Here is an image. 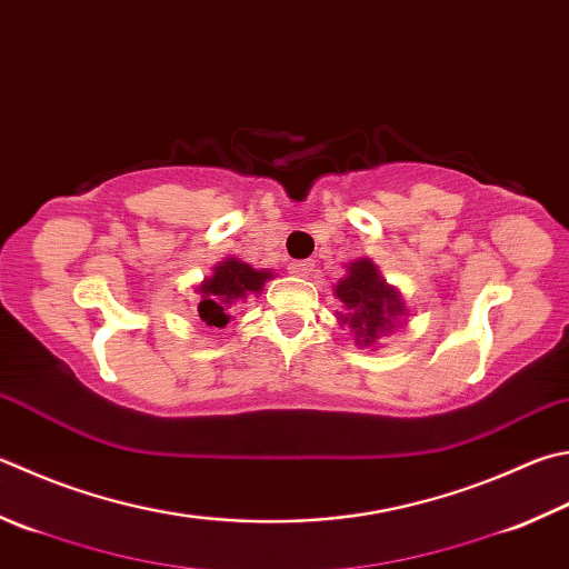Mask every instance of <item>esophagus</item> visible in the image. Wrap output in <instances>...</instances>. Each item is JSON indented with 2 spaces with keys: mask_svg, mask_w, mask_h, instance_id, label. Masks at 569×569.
Returning a JSON list of instances; mask_svg holds the SVG:
<instances>
[{
  "mask_svg": "<svg viewBox=\"0 0 569 569\" xmlns=\"http://www.w3.org/2000/svg\"><path fill=\"white\" fill-rule=\"evenodd\" d=\"M287 270L292 272V274H297V277H307L309 272L315 270V262L312 260H297V262H289Z\"/></svg>",
  "mask_w": 569,
  "mask_h": 569,
  "instance_id": "34e87169",
  "label": "esophagus"
}]
</instances>
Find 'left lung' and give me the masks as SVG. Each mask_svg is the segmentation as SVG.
<instances>
[{"label":"left lung","mask_w":569,"mask_h":569,"mask_svg":"<svg viewBox=\"0 0 569 569\" xmlns=\"http://www.w3.org/2000/svg\"><path fill=\"white\" fill-rule=\"evenodd\" d=\"M337 297L347 305L341 321L349 325L361 347L373 345L381 331L393 327V317L406 312L396 289L381 280L371 260H357L349 267V274L337 284Z\"/></svg>","instance_id":"left-lung-1"}]
</instances>
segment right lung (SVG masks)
Segmentation results:
<instances>
[{"label": "right lung", "instance_id": "obj_1", "mask_svg": "<svg viewBox=\"0 0 569 569\" xmlns=\"http://www.w3.org/2000/svg\"><path fill=\"white\" fill-rule=\"evenodd\" d=\"M264 280H270V272H257L240 260H224L200 284V319L208 327H224L230 321V307L248 295L260 292Z\"/></svg>", "mask_w": 569, "mask_h": 569}]
</instances>
